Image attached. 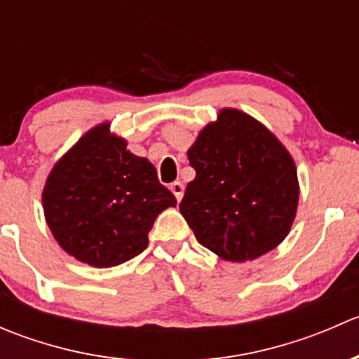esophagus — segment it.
I'll return each instance as SVG.
<instances>
[{"label":"esophagus","instance_id":"34e87169","mask_svg":"<svg viewBox=\"0 0 359 359\" xmlns=\"http://www.w3.org/2000/svg\"><path fill=\"white\" fill-rule=\"evenodd\" d=\"M184 189H186V187H184V184H182V182H179V180H175V182H173V184H170V191H172V193L175 194L177 201L182 200V196H184Z\"/></svg>","mask_w":359,"mask_h":359}]
</instances>
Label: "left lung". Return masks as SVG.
I'll use <instances>...</instances> for the list:
<instances>
[{"label":"left lung","instance_id":"8db88e82","mask_svg":"<svg viewBox=\"0 0 359 359\" xmlns=\"http://www.w3.org/2000/svg\"><path fill=\"white\" fill-rule=\"evenodd\" d=\"M187 158L196 177L179 208L203 247L245 262L288 236L299 206L297 166L259 119L224 107L203 126Z\"/></svg>","mask_w":359,"mask_h":359}]
</instances>
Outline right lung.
<instances>
[{
  "mask_svg": "<svg viewBox=\"0 0 359 359\" xmlns=\"http://www.w3.org/2000/svg\"><path fill=\"white\" fill-rule=\"evenodd\" d=\"M104 121L53 165L43 187V212L64 252L92 267H114L144 252L151 227L175 196L159 184L147 158Z\"/></svg>",
  "mask_w": 359,
  "mask_h": 359,
  "instance_id": "1",
  "label": "right lung"
}]
</instances>
